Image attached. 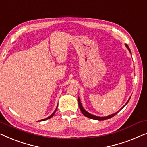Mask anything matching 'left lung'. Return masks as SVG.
Listing matches in <instances>:
<instances>
[{"label": "left lung", "instance_id": "left-lung-1", "mask_svg": "<svg viewBox=\"0 0 147 147\" xmlns=\"http://www.w3.org/2000/svg\"><path fill=\"white\" fill-rule=\"evenodd\" d=\"M125 45H126V47H127V49H128V51H130V53H131V51H130V48H129V47H128V46L127 44H125ZM130 97L129 99H128V100L127 101V102H126V103L125 104V105H124V106H123V107H122L120 110H122V108H123L124 107V106H125L126 105V104H128V101H129V100H130ZM78 104H79V107H80V110H81L82 112V114H83L85 116H86V117H88V118H91V119H93V120H104L109 119V118H111L113 117V116H115L116 114H117L118 112H119L120 110H118V112H115V113L112 114H110V115H109V116H98L93 115V114H92L89 113V112H87L85 109H84V108H83V106H82V103H81V102H80V98H79V97H78Z\"/></svg>", "mask_w": 147, "mask_h": 147}]
</instances>
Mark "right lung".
<instances>
[{
  "label": "right lung",
  "instance_id": "1",
  "mask_svg": "<svg viewBox=\"0 0 147 147\" xmlns=\"http://www.w3.org/2000/svg\"><path fill=\"white\" fill-rule=\"evenodd\" d=\"M57 106H58V104H57ZM57 107H56V108H55V110H54V112H53V113L52 114H51V115H50L49 117H47V118H44V119H43V120H39V122H41V121H44V120H47V119H49V118H51L52 116H53V115H54V114L55 113V112H56V110H57Z\"/></svg>",
  "mask_w": 147,
  "mask_h": 147
}]
</instances>
